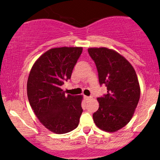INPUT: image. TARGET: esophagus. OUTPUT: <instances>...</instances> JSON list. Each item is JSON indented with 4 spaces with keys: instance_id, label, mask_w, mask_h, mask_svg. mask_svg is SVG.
I'll list each match as a JSON object with an SVG mask.
<instances>
[{
    "instance_id": "obj_1",
    "label": "esophagus",
    "mask_w": 160,
    "mask_h": 160,
    "mask_svg": "<svg viewBox=\"0 0 160 160\" xmlns=\"http://www.w3.org/2000/svg\"><path fill=\"white\" fill-rule=\"evenodd\" d=\"M84 98H85V99L86 100H91V97L85 96V97H84Z\"/></svg>"
}]
</instances>
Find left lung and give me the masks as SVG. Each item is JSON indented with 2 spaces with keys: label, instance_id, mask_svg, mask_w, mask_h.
I'll return each instance as SVG.
<instances>
[{
  "label": "left lung",
  "instance_id": "obj_1",
  "mask_svg": "<svg viewBox=\"0 0 160 160\" xmlns=\"http://www.w3.org/2000/svg\"><path fill=\"white\" fill-rule=\"evenodd\" d=\"M94 61L100 85L107 94L98 98L99 109L93 114L95 125L101 130L114 132L130 120L140 99L141 89L133 66L117 52L106 48H89Z\"/></svg>",
  "mask_w": 160,
  "mask_h": 160
}]
</instances>
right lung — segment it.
<instances>
[{"mask_svg": "<svg viewBox=\"0 0 160 160\" xmlns=\"http://www.w3.org/2000/svg\"><path fill=\"white\" fill-rule=\"evenodd\" d=\"M82 48H52L38 59L32 66L27 95L34 112L41 124L56 134H65L78 127L82 95H65L61 86L71 78L73 68Z\"/></svg>", "mask_w": 160, "mask_h": 160, "instance_id": "add662e5", "label": "right lung"}]
</instances>
